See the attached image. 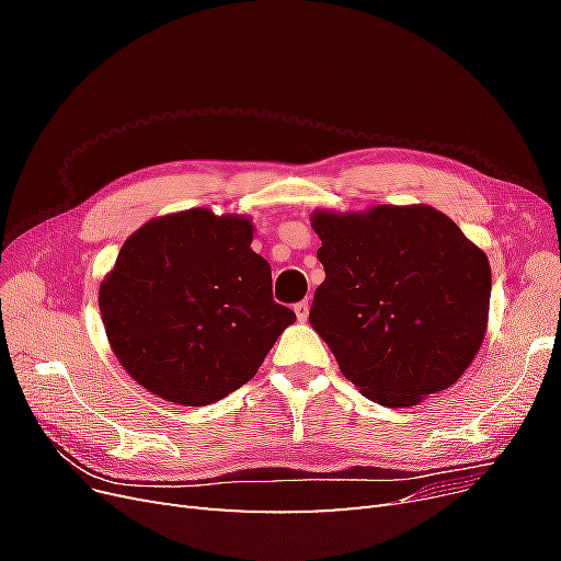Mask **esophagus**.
Returning <instances> with one entry per match:
<instances>
[{
  "mask_svg": "<svg viewBox=\"0 0 561 561\" xmlns=\"http://www.w3.org/2000/svg\"><path fill=\"white\" fill-rule=\"evenodd\" d=\"M295 313H297V318H299L301 322L307 320V318H309V301H307V299L297 301V304H295Z\"/></svg>",
  "mask_w": 561,
  "mask_h": 561,
  "instance_id": "1",
  "label": "esophagus"
}]
</instances>
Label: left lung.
<instances>
[{"instance_id":"1","label":"left lung","mask_w":561,"mask_h":561,"mask_svg":"<svg viewBox=\"0 0 561 561\" xmlns=\"http://www.w3.org/2000/svg\"><path fill=\"white\" fill-rule=\"evenodd\" d=\"M313 229L325 280L309 320L344 377L386 407L456 383L486 332V254L428 206L318 210Z\"/></svg>"}]
</instances>
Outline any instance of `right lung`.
<instances>
[{"instance_id": "add662e5", "label": "right lung", "mask_w": 561, "mask_h": 561, "mask_svg": "<svg viewBox=\"0 0 561 561\" xmlns=\"http://www.w3.org/2000/svg\"><path fill=\"white\" fill-rule=\"evenodd\" d=\"M248 217L210 210L151 219L118 250L100 313L118 363L184 407L227 398L257 375L295 311L274 301Z\"/></svg>"}]
</instances>
